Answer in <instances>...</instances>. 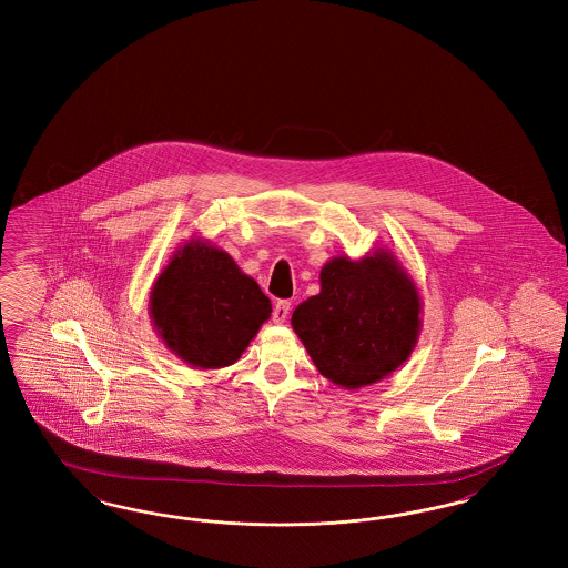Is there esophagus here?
<instances>
[{
    "label": "esophagus",
    "mask_w": 568,
    "mask_h": 568,
    "mask_svg": "<svg viewBox=\"0 0 568 568\" xmlns=\"http://www.w3.org/2000/svg\"><path fill=\"white\" fill-rule=\"evenodd\" d=\"M290 311H292V302L287 300H278L272 308V322L274 324H283L287 317H290Z\"/></svg>",
    "instance_id": "esophagus-1"
}]
</instances>
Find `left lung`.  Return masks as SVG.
Returning a JSON list of instances; mask_svg holds the SVG:
<instances>
[{"label": "left lung", "mask_w": 568, "mask_h": 568, "mask_svg": "<svg viewBox=\"0 0 568 568\" xmlns=\"http://www.w3.org/2000/svg\"><path fill=\"white\" fill-rule=\"evenodd\" d=\"M322 292L297 304L292 327L317 371L359 389L389 377L415 349L422 297L389 248L359 260L336 255L320 274Z\"/></svg>", "instance_id": "left-lung-1"}]
</instances>
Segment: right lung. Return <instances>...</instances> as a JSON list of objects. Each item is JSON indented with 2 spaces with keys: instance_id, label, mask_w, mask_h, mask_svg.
<instances>
[{
  "instance_id": "add662e5",
  "label": "right lung",
  "mask_w": 568,
  "mask_h": 568,
  "mask_svg": "<svg viewBox=\"0 0 568 568\" xmlns=\"http://www.w3.org/2000/svg\"><path fill=\"white\" fill-rule=\"evenodd\" d=\"M272 304L230 253L204 239L174 251L153 281L149 315L168 352L202 371L241 359Z\"/></svg>"
}]
</instances>
